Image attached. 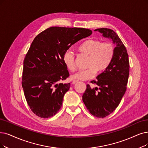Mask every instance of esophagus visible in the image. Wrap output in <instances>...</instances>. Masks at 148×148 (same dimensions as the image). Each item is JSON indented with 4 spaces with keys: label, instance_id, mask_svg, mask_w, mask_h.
<instances>
[{
    "label": "esophagus",
    "instance_id": "34e87169",
    "mask_svg": "<svg viewBox=\"0 0 148 148\" xmlns=\"http://www.w3.org/2000/svg\"><path fill=\"white\" fill-rule=\"evenodd\" d=\"M76 82H78V81L77 80H73V81H72V84H76Z\"/></svg>",
    "mask_w": 148,
    "mask_h": 148
}]
</instances>
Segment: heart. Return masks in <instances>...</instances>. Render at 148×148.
I'll return each mask as SVG.
<instances>
[{
  "mask_svg": "<svg viewBox=\"0 0 148 148\" xmlns=\"http://www.w3.org/2000/svg\"><path fill=\"white\" fill-rule=\"evenodd\" d=\"M78 50L87 56V69L81 70L72 75V78L81 81L92 79L98 72H101L107 69L114 53V46L110 41L102 42L98 39H88L82 42ZM63 62L66 67L72 72L75 70V55L70 50H67L63 55Z\"/></svg>",
  "mask_w": 148,
  "mask_h": 148,
  "instance_id": "b5f03b06",
  "label": "heart"
}]
</instances>
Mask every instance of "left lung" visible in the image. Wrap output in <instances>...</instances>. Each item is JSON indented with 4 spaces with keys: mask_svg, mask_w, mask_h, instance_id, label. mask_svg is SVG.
Returning a JSON list of instances; mask_svg holds the SVG:
<instances>
[{
    "mask_svg": "<svg viewBox=\"0 0 148 148\" xmlns=\"http://www.w3.org/2000/svg\"><path fill=\"white\" fill-rule=\"evenodd\" d=\"M97 31L112 40L115 45L114 53L108 67L97 76V81H91L98 87L92 88L87 84L82 101L92 115L104 118L115 110L126 92L129 62L126 47L114 30L102 28L95 29Z\"/></svg>",
    "mask_w": 148,
    "mask_h": 148,
    "instance_id": "1",
    "label": "left lung"
}]
</instances>
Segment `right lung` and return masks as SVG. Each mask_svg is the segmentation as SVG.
Listing matches in <instances>:
<instances>
[{
	"instance_id": "1",
	"label": "right lung",
	"mask_w": 148,
	"mask_h": 148,
	"mask_svg": "<svg viewBox=\"0 0 148 148\" xmlns=\"http://www.w3.org/2000/svg\"><path fill=\"white\" fill-rule=\"evenodd\" d=\"M90 29L52 27L39 33L23 61L22 86L29 108L48 119L61 109L70 83H59L69 76L63 55L79 40L90 36Z\"/></svg>"
}]
</instances>
